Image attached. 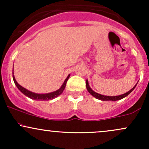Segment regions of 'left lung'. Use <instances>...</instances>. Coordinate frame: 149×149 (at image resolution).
I'll list each match as a JSON object with an SVG mask.
<instances>
[{
    "mask_svg": "<svg viewBox=\"0 0 149 149\" xmlns=\"http://www.w3.org/2000/svg\"><path fill=\"white\" fill-rule=\"evenodd\" d=\"M137 84V83H136ZM136 84L134 85V88H132L130 91H128L127 92H126V93L123 94V95H118V96H113V97H111V96H105V95H100V94H98L97 93V92H95V91H93V90H92L91 88H90V85H89V83H88V80H86V88H87V90H88V91L90 92V94L93 96L94 97H95V98L98 99V100H102V101H117V100H122V99H123L124 97H127L128 95H130V94L132 92V90H134L135 88V87H136Z\"/></svg>",
    "mask_w": 149,
    "mask_h": 149,
    "instance_id": "left-lung-1",
    "label": "left lung"
}]
</instances>
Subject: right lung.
Instances as JSON below:
<instances>
[{
    "instance_id": "obj_1",
    "label": "right lung",
    "mask_w": 149,
    "mask_h": 149,
    "mask_svg": "<svg viewBox=\"0 0 149 149\" xmlns=\"http://www.w3.org/2000/svg\"><path fill=\"white\" fill-rule=\"evenodd\" d=\"M13 74H14V73L13 72V80H14V82H15V84L16 85V86L17 87V88L20 90V92H22V93H23L24 95H26V97H29V98L32 99V100H38V101H39V100H40V101L50 100H52V99L55 98V97L59 96V95H60L62 93L63 91H64L65 87H66V82H67L68 79H69V77H70V74H69V76H67V78L65 79L64 83H63L62 85L61 86V88H59V90H56V91H54V92H50V93L37 94V93H34V92H32L29 91V90H26V88H23V87L21 86V85H20L19 84H18V83L17 82V80H15V78L14 75H13Z\"/></svg>"
}]
</instances>
